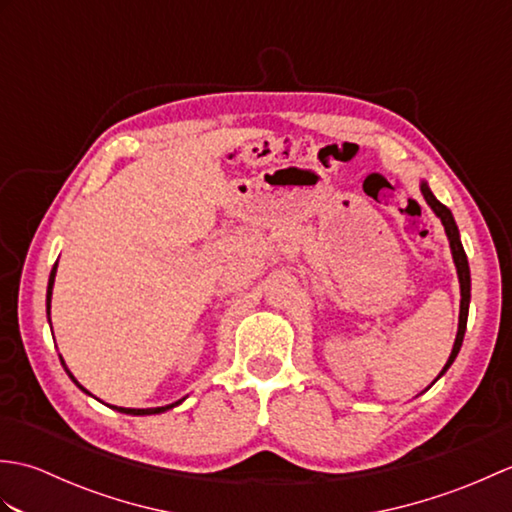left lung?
Masks as SVG:
<instances>
[{
  "instance_id": "left-lung-1",
  "label": "left lung",
  "mask_w": 512,
  "mask_h": 512,
  "mask_svg": "<svg viewBox=\"0 0 512 512\" xmlns=\"http://www.w3.org/2000/svg\"><path fill=\"white\" fill-rule=\"evenodd\" d=\"M420 193L424 202H427L431 206V211L436 213L440 217V222L444 226V233H447V239H449V246H451V255H453V264H455V270H458V281H460V319H458V334H455V343H453V350L449 354V361L447 365L442 367V372L438 374V378H442L444 374H447V369L453 365L455 356H458L460 347H462V341H464V332H466V321H469V303H471V268H469V259H466V253H464V246L460 242V231H458V224H455L453 220V213L444 206L436 195L431 193L429 184L420 180ZM436 378V380H438ZM433 380V383H436ZM431 383V385H433ZM429 385V387H431Z\"/></svg>"
}]
</instances>
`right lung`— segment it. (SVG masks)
<instances>
[{"mask_svg":"<svg viewBox=\"0 0 512 512\" xmlns=\"http://www.w3.org/2000/svg\"><path fill=\"white\" fill-rule=\"evenodd\" d=\"M57 266H59V262L52 266V270H50V279H48V292H46V312H48V323H50V301H52V286H54V277H57ZM61 358V356H59ZM61 365L65 367V363H63V358H61ZM65 372H68V376L72 378V383L79 387L81 391H85V394L88 396H92L88 389H85L83 385H79V380H76L74 376H72V372L68 367H65ZM180 402H184V398H180L178 402H171V405H165V407H151V409H129V407H116V405H110L112 409H116V411H121V413H127V416H154V413H165V411H169V409H173V407H178Z\"/></svg>","mask_w":512,"mask_h":512,"instance_id":"add662e5","label":"right lung"}]
</instances>
